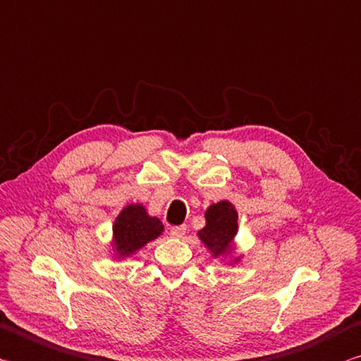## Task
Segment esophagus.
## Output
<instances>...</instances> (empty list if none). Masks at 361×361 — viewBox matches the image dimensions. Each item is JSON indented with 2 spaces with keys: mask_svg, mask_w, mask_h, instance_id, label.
<instances>
[{
  "mask_svg": "<svg viewBox=\"0 0 361 361\" xmlns=\"http://www.w3.org/2000/svg\"><path fill=\"white\" fill-rule=\"evenodd\" d=\"M185 233H186V226H176L170 228V235H172L173 238H181Z\"/></svg>",
  "mask_w": 361,
  "mask_h": 361,
  "instance_id": "34e87169",
  "label": "esophagus"
}]
</instances>
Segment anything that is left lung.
I'll use <instances>...</instances> for the list:
<instances>
[{
	"mask_svg": "<svg viewBox=\"0 0 361 361\" xmlns=\"http://www.w3.org/2000/svg\"><path fill=\"white\" fill-rule=\"evenodd\" d=\"M207 224L199 231V238L213 257L228 255L233 249V238L238 232V213L231 202L221 200L209 205L205 212ZM240 257L233 259L237 264Z\"/></svg>",
	"mask_w": 361,
	"mask_h": 361,
	"instance_id": "left-lung-1",
	"label": "left lung"
}]
</instances>
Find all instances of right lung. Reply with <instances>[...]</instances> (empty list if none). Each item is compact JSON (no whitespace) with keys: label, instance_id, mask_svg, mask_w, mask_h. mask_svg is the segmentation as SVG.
<instances>
[{"label":"right lung","instance_id":"add662e5","mask_svg":"<svg viewBox=\"0 0 361 361\" xmlns=\"http://www.w3.org/2000/svg\"><path fill=\"white\" fill-rule=\"evenodd\" d=\"M164 232L162 222L152 218L140 203H130L116 216L112 245L120 257H129Z\"/></svg>","mask_w":361,"mask_h":361}]
</instances>
